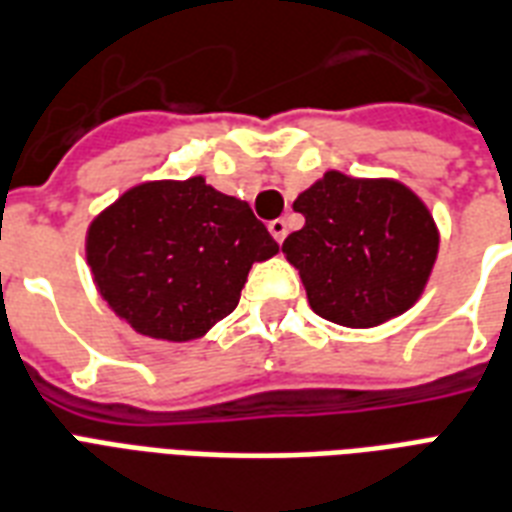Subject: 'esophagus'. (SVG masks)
I'll use <instances>...</instances> for the list:
<instances>
[{"instance_id": "esophagus-1", "label": "esophagus", "mask_w": 512, "mask_h": 512, "mask_svg": "<svg viewBox=\"0 0 512 512\" xmlns=\"http://www.w3.org/2000/svg\"><path fill=\"white\" fill-rule=\"evenodd\" d=\"M269 235L275 237L277 243H283L285 235H288V227H285V221H283V219L269 221Z\"/></svg>"}]
</instances>
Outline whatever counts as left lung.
<instances>
[{"label": "left lung", "mask_w": 512, "mask_h": 512, "mask_svg": "<svg viewBox=\"0 0 512 512\" xmlns=\"http://www.w3.org/2000/svg\"><path fill=\"white\" fill-rule=\"evenodd\" d=\"M293 211L304 227L285 237L283 253L320 318L374 328L425 293L441 232L406 184L326 170L293 200Z\"/></svg>", "instance_id": "left-lung-1"}]
</instances>
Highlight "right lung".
<instances>
[{
	"instance_id": "1",
	"label": "right lung",
	"mask_w": 512,
	"mask_h": 512,
	"mask_svg": "<svg viewBox=\"0 0 512 512\" xmlns=\"http://www.w3.org/2000/svg\"><path fill=\"white\" fill-rule=\"evenodd\" d=\"M275 253L251 205L205 176L130 186L85 235L87 267L109 310L160 342L202 339L235 310L253 264Z\"/></svg>"
}]
</instances>
